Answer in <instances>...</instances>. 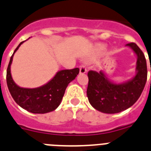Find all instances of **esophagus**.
<instances>
[{
	"mask_svg": "<svg viewBox=\"0 0 151 151\" xmlns=\"http://www.w3.org/2000/svg\"><path fill=\"white\" fill-rule=\"evenodd\" d=\"M87 72V67L85 65L80 66V73H85Z\"/></svg>",
	"mask_w": 151,
	"mask_h": 151,
	"instance_id": "34e87169",
	"label": "esophagus"
}]
</instances>
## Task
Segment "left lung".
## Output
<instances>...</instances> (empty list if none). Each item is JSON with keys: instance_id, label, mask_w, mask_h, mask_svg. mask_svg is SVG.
Listing matches in <instances>:
<instances>
[{"instance_id": "left-lung-1", "label": "left lung", "mask_w": 151, "mask_h": 151, "mask_svg": "<svg viewBox=\"0 0 151 151\" xmlns=\"http://www.w3.org/2000/svg\"><path fill=\"white\" fill-rule=\"evenodd\" d=\"M133 49L137 56L138 73L132 79L123 84L109 81L103 72L90 70L88 73L87 96L91 106L105 113H120L132 106L141 96L147 78L145 54L134 42L126 45Z\"/></svg>"}]
</instances>
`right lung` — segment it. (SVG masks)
<instances>
[{"label":"right lung","instance_id":"1","mask_svg":"<svg viewBox=\"0 0 151 151\" xmlns=\"http://www.w3.org/2000/svg\"><path fill=\"white\" fill-rule=\"evenodd\" d=\"M22 41L11 56L6 69V84L13 100L17 104L33 113H46L53 111L59 106L69 83L76 78L79 69H64L58 72L55 76L42 87L38 88H23L13 82L10 73V65L13 54L18 50Z\"/></svg>","mask_w":151,"mask_h":151}]
</instances>
